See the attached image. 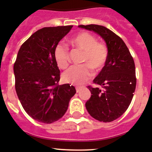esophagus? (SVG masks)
I'll list each match as a JSON object with an SVG mask.
<instances>
[{"label": "esophagus", "instance_id": "1", "mask_svg": "<svg viewBox=\"0 0 152 152\" xmlns=\"http://www.w3.org/2000/svg\"><path fill=\"white\" fill-rule=\"evenodd\" d=\"M82 89V87L81 86H77V87H76V92H79L80 91V89Z\"/></svg>", "mask_w": 152, "mask_h": 152}]
</instances>
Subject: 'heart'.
I'll use <instances>...</instances> for the list:
<instances>
[{
	"label": "heart",
	"instance_id": "b5f03b06",
	"mask_svg": "<svg viewBox=\"0 0 152 152\" xmlns=\"http://www.w3.org/2000/svg\"><path fill=\"white\" fill-rule=\"evenodd\" d=\"M73 47L83 51L81 62L84 64L74 66L63 74V80L68 83L82 84L91 77L92 72L103 69L108 57V50L104 44L97 42V39L87 32H80L70 39ZM53 57L57 66L66 69L69 66V50L66 45L59 44L56 46Z\"/></svg>",
	"mask_w": 152,
	"mask_h": 152
}]
</instances>
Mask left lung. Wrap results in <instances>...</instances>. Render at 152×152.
Segmentation results:
<instances>
[{
	"instance_id": "1",
	"label": "left lung",
	"mask_w": 152,
	"mask_h": 152,
	"mask_svg": "<svg viewBox=\"0 0 152 152\" xmlns=\"http://www.w3.org/2000/svg\"><path fill=\"white\" fill-rule=\"evenodd\" d=\"M78 27L95 32L106 42L107 60L93 80L100 87L88 86L92 95L86 108L96 120L113 122L126 111L132 101L137 83L134 59L123 40L107 27L97 24Z\"/></svg>"
}]
</instances>
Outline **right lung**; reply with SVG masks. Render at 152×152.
Instances as JSON below:
<instances>
[{
	"label": "right lung",
	"instance_id": "obj_1",
	"mask_svg": "<svg viewBox=\"0 0 152 152\" xmlns=\"http://www.w3.org/2000/svg\"><path fill=\"white\" fill-rule=\"evenodd\" d=\"M72 27L40 29L18 50L13 67L15 91L25 112L39 122L59 120L76 93L75 86L58 84L60 72L53 57L56 46Z\"/></svg>",
	"mask_w": 152,
	"mask_h": 152
}]
</instances>
